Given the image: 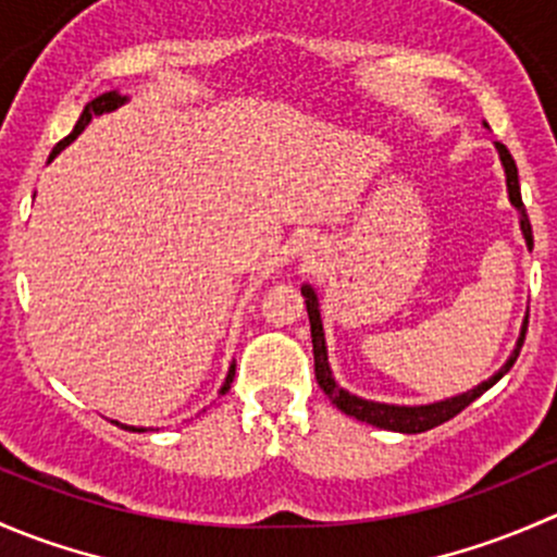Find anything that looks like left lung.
<instances>
[{"instance_id": "left-lung-1", "label": "left lung", "mask_w": 557, "mask_h": 557, "mask_svg": "<svg viewBox=\"0 0 557 557\" xmlns=\"http://www.w3.org/2000/svg\"><path fill=\"white\" fill-rule=\"evenodd\" d=\"M496 148H498V156H502V161H504V170H507L509 199H512V205L518 207L520 228H522V234H525L528 247L533 250V232H531V221H528V215H525V207H522L518 166H515V159H512V153L507 150V145L498 143ZM301 294H305V299H307V314H310V329H312L314 380H318V385L323 387V393L329 396V401L334 404L336 409H342L345 414H350V418L361 420V423L377 425V429H387V431H398V434H420V431H429V429H434V425L447 423V420L455 418V414L463 412V409L469 407L474 398H480L487 387L496 385L498 380H502L504 374L512 369V363L518 361L522 339H525V331H528V320H525L520 342H518V350L512 352V358H509V361L504 363V367L498 369V372L493 374L487 383L476 385L474 391L463 393V396L447 398V401L429 404V407H393V404H377V401H367V398L350 396V393L342 391V387L334 383V377H331V369H329V356H325V336H323V323H320V312H318V296H314V290L310 288V285H305V288H301Z\"/></svg>"}]
</instances>
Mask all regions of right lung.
<instances>
[{"label": "right lung", "instance_id": "obj_1", "mask_svg": "<svg viewBox=\"0 0 557 557\" xmlns=\"http://www.w3.org/2000/svg\"><path fill=\"white\" fill-rule=\"evenodd\" d=\"M123 102H126V97H121V94H115V91H110V94H102V97H97V99H94V102H88V104H86V110H83L81 121L75 123V132H72L70 137H64V139H61L59 145H55V148H53V153H50V159H53V156L59 153V150L64 148V145H70L72 139H75L77 134H81L83 128H86V123L91 121V115H102V112H110V110H115V107H117V104H123ZM232 383H234V367L228 369V377H226V383H223L221 391L226 393L228 387H232ZM128 431H134V429H128ZM139 431H143V429H139Z\"/></svg>", "mask_w": 557, "mask_h": 557}]
</instances>
